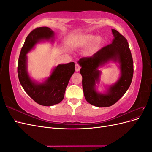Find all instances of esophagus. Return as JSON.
Instances as JSON below:
<instances>
[{"mask_svg":"<svg viewBox=\"0 0 152 152\" xmlns=\"http://www.w3.org/2000/svg\"><path fill=\"white\" fill-rule=\"evenodd\" d=\"M80 66L78 63H75V70L76 72H79L80 69Z\"/></svg>","mask_w":152,"mask_h":152,"instance_id":"obj_1","label":"esophagus"}]
</instances>
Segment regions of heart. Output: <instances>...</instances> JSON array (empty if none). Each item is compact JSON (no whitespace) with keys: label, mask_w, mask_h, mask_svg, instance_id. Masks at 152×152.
<instances>
[{"label":"heart","mask_w":152,"mask_h":152,"mask_svg":"<svg viewBox=\"0 0 152 152\" xmlns=\"http://www.w3.org/2000/svg\"><path fill=\"white\" fill-rule=\"evenodd\" d=\"M94 41L95 42L93 43V45H92L91 48L87 50V54H93L96 50H97L98 46L99 45L101 39L99 37H96L95 35H86L84 36L80 40V45H82V46L89 45L94 42Z\"/></svg>","instance_id":"b5f03b06"}]
</instances>
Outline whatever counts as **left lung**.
I'll use <instances>...</instances> for the list:
<instances>
[{"label": "left lung", "instance_id": "left-lung-1", "mask_svg": "<svg viewBox=\"0 0 152 152\" xmlns=\"http://www.w3.org/2000/svg\"><path fill=\"white\" fill-rule=\"evenodd\" d=\"M112 43L101 49L91 57H85L78 61L81 68L82 88L86 101L98 107H110L120 99L129 87L133 76V60L127 40L116 30L112 29ZM118 62L121 75L119 80L109 88L106 94L98 93L95 82L100 72L98 67L108 61Z\"/></svg>", "mask_w": 152, "mask_h": 152}]
</instances>
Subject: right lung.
<instances>
[{"label":"right lung","mask_w":152,"mask_h":152,"mask_svg":"<svg viewBox=\"0 0 152 152\" xmlns=\"http://www.w3.org/2000/svg\"><path fill=\"white\" fill-rule=\"evenodd\" d=\"M54 35V31L48 27H39L32 30L21 48L18 65V78L27 94L36 103L48 107L59 103L63 99L68 82L75 72V63L58 65L46 80L37 83L30 79L27 72L26 54L40 41L53 40Z\"/></svg>","instance_id":"obj_1"}]
</instances>
